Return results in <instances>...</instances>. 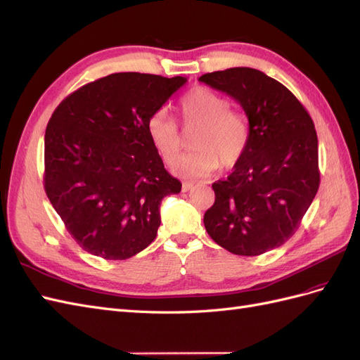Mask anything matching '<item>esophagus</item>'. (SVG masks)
Masks as SVG:
<instances>
[{
    "label": "esophagus",
    "mask_w": 360,
    "mask_h": 360,
    "mask_svg": "<svg viewBox=\"0 0 360 360\" xmlns=\"http://www.w3.org/2000/svg\"><path fill=\"white\" fill-rule=\"evenodd\" d=\"M194 188V184L193 182H184L182 184V191H190V190H193Z\"/></svg>",
    "instance_id": "esophagus-1"
}]
</instances>
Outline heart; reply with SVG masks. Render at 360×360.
Instances as JSON below:
<instances>
[{
    "instance_id": "b5f03b06",
    "label": "heart",
    "mask_w": 360,
    "mask_h": 360,
    "mask_svg": "<svg viewBox=\"0 0 360 360\" xmlns=\"http://www.w3.org/2000/svg\"><path fill=\"white\" fill-rule=\"evenodd\" d=\"M181 119L186 127H198L193 134L194 148L184 157L176 170L186 176H207L220 167H233L248 150L250 123L238 108L208 87H194L178 102ZM146 134L161 158L170 166L178 161L182 140L176 122L166 111H155L146 122Z\"/></svg>"
}]
</instances>
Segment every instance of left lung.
Returning a JSON list of instances; mask_svg holds the SVG:
<instances>
[{
	"mask_svg": "<svg viewBox=\"0 0 360 360\" xmlns=\"http://www.w3.org/2000/svg\"><path fill=\"white\" fill-rule=\"evenodd\" d=\"M240 102L250 141L228 179L212 184L210 237L233 255L258 256L288 241L320 187L318 139L309 112L279 81L252 68L199 78Z\"/></svg>",
	"mask_w": 360,
	"mask_h": 360,
	"instance_id": "8db88e82",
	"label": "left lung"
}]
</instances>
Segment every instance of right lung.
<instances>
[{"mask_svg": "<svg viewBox=\"0 0 360 360\" xmlns=\"http://www.w3.org/2000/svg\"><path fill=\"white\" fill-rule=\"evenodd\" d=\"M187 78L119 72L60 102L45 132L46 196L81 249L122 261L155 240L160 203L182 184L164 169L146 122Z\"/></svg>", "mask_w": 360, "mask_h": 360, "instance_id": "1", "label": "right lung"}]
</instances>
